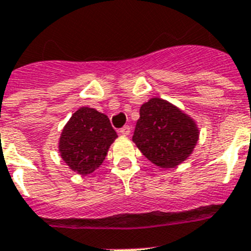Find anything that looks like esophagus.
<instances>
[{
    "label": "esophagus",
    "instance_id": "1",
    "mask_svg": "<svg viewBox=\"0 0 251 251\" xmlns=\"http://www.w3.org/2000/svg\"><path fill=\"white\" fill-rule=\"evenodd\" d=\"M130 131H131V130H130V126H124L122 129H120V134H121V135H124V136L129 135Z\"/></svg>",
    "mask_w": 251,
    "mask_h": 251
}]
</instances>
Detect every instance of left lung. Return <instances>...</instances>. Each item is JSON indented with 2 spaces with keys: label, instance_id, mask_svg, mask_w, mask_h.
<instances>
[{
  "label": "left lung",
  "instance_id": "1",
  "mask_svg": "<svg viewBox=\"0 0 251 251\" xmlns=\"http://www.w3.org/2000/svg\"><path fill=\"white\" fill-rule=\"evenodd\" d=\"M198 139L195 121L172 103L155 97L140 107L132 142L158 167L182 163L193 153Z\"/></svg>",
  "mask_w": 251,
  "mask_h": 251
}]
</instances>
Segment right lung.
<instances>
[{
    "label": "right lung",
    "instance_id": "right-lung-1",
    "mask_svg": "<svg viewBox=\"0 0 251 251\" xmlns=\"http://www.w3.org/2000/svg\"><path fill=\"white\" fill-rule=\"evenodd\" d=\"M116 138L117 134L106 115L81 107L61 132L58 151L74 172L89 175L102 165Z\"/></svg>",
    "mask_w": 251,
    "mask_h": 251
}]
</instances>
